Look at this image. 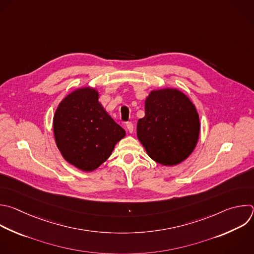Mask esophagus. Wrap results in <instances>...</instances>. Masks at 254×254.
Instances as JSON below:
<instances>
[{"label": "esophagus", "mask_w": 254, "mask_h": 254, "mask_svg": "<svg viewBox=\"0 0 254 254\" xmlns=\"http://www.w3.org/2000/svg\"><path fill=\"white\" fill-rule=\"evenodd\" d=\"M126 127H127V131H128L129 133H132V131H133V125H132L131 123H127Z\"/></svg>", "instance_id": "1"}]
</instances>
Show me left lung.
<instances>
[{"label": "left lung", "instance_id": "8db88e82", "mask_svg": "<svg viewBox=\"0 0 254 254\" xmlns=\"http://www.w3.org/2000/svg\"><path fill=\"white\" fill-rule=\"evenodd\" d=\"M200 131L195 106L175 88L153 90L144 102V117L137 121V138L155 162L174 166L194 150Z\"/></svg>", "mask_w": 254, "mask_h": 254}]
</instances>
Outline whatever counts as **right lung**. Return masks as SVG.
<instances>
[{
  "instance_id": "add662e5",
  "label": "right lung",
  "mask_w": 254,
  "mask_h": 254,
  "mask_svg": "<svg viewBox=\"0 0 254 254\" xmlns=\"http://www.w3.org/2000/svg\"><path fill=\"white\" fill-rule=\"evenodd\" d=\"M56 144L63 157L79 171L91 173L112 154L126 136L99 102L92 87L78 88L59 104L53 119Z\"/></svg>"
}]
</instances>
